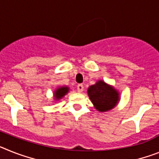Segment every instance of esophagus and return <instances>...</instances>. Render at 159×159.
I'll return each mask as SVG.
<instances>
[{
    "label": "esophagus",
    "instance_id": "obj_1",
    "mask_svg": "<svg viewBox=\"0 0 159 159\" xmlns=\"http://www.w3.org/2000/svg\"><path fill=\"white\" fill-rule=\"evenodd\" d=\"M77 92L81 93V92H82L84 90V86L82 85V84H79V85L77 86Z\"/></svg>",
    "mask_w": 159,
    "mask_h": 159
}]
</instances>
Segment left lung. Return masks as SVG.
<instances>
[{"label": "left lung", "mask_w": 159, "mask_h": 159, "mask_svg": "<svg viewBox=\"0 0 159 159\" xmlns=\"http://www.w3.org/2000/svg\"><path fill=\"white\" fill-rule=\"evenodd\" d=\"M88 95L99 111L112 109L119 101V94L111 86L99 81L88 89Z\"/></svg>", "instance_id": "8db88e82"}]
</instances>
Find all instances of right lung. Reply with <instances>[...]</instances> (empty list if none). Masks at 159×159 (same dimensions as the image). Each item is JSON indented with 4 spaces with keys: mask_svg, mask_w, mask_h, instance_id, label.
I'll return each mask as SVG.
<instances>
[{
    "mask_svg": "<svg viewBox=\"0 0 159 159\" xmlns=\"http://www.w3.org/2000/svg\"><path fill=\"white\" fill-rule=\"evenodd\" d=\"M69 91V88L68 87H61L59 89H57L56 91H55V98L57 99H59V98H61L65 95L67 92Z\"/></svg>",
    "mask_w": 159,
    "mask_h": 159,
    "instance_id": "obj_1",
    "label": "right lung"
}]
</instances>
